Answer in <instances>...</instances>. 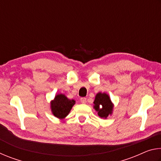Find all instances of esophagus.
Returning a JSON list of instances; mask_svg holds the SVG:
<instances>
[{
	"mask_svg": "<svg viewBox=\"0 0 161 161\" xmlns=\"http://www.w3.org/2000/svg\"><path fill=\"white\" fill-rule=\"evenodd\" d=\"M80 102H81V103H85L86 102V98H81Z\"/></svg>",
	"mask_w": 161,
	"mask_h": 161,
	"instance_id": "esophagus-1",
	"label": "esophagus"
}]
</instances>
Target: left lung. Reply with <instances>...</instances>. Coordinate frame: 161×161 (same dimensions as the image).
<instances>
[{
  "label": "left lung",
  "mask_w": 161,
  "mask_h": 161,
  "mask_svg": "<svg viewBox=\"0 0 161 161\" xmlns=\"http://www.w3.org/2000/svg\"><path fill=\"white\" fill-rule=\"evenodd\" d=\"M94 104V108L97 111L98 116L100 118L107 119L113 113L114 105L107 93H97L95 96Z\"/></svg>",
  "instance_id": "left-lung-1"
}]
</instances>
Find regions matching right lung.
Masks as SVG:
<instances>
[{"instance_id":"obj_1","label":"right lung","mask_w":161,"mask_h":161,"mask_svg":"<svg viewBox=\"0 0 161 161\" xmlns=\"http://www.w3.org/2000/svg\"><path fill=\"white\" fill-rule=\"evenodd\" d=\"M75 104V100L68 99L64 94H58L50 102L51 111L58 119H64Z\"/></svg>"}]
</instances>
